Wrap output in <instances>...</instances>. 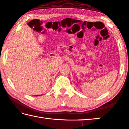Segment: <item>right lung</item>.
I'll list each match as a JSON object with an SVG mask.
<instances>
[{
    "mask_svg": "<svg viewBox=\"0 0 129 129\" xmlns=\"http://www.w3.org/2000/svg\"><path fill=\"white\" fill-rule=\"evenodd\" d=\"M37 96H38V95H37Z\"/></svg>",
    "mask_w": 129,
    "mask_h": 129,
    "instance_id": "right-lung-1",
    "label": "right lung"
}]
</instances>
